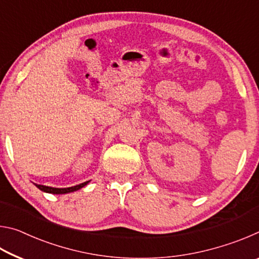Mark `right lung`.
Here are the masks:
<instances>
[{
    "instance_id": "right-lung-1",
    "label": "right lung",
    "mask_w": 259,
    "mask_h": 259,
    "mask_svg": "<svg viewBox=\"0 0 259 259\" xmlns=\"http://www.w3.org/2000/svg\"><path fill=\"white\" fill-rule=\"evenodd\" d=\"M89 182H84V183L80 184V185L67 187V188H56V187H49V186H45V185H37V184H35V186H36L38 190L47 192V193H52V194H66V193H71V192L80 190V188H82L83 186H85Z\"/></svg>"
}]
</instances>
